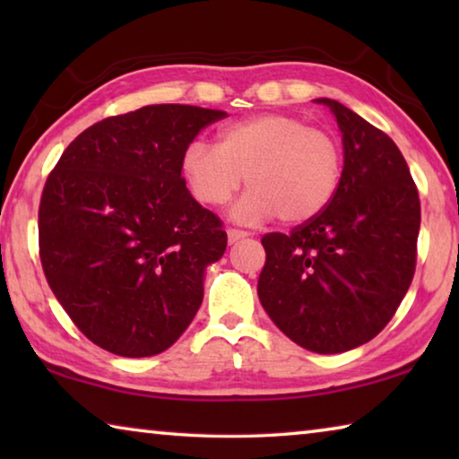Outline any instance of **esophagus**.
<instances>
[{"label": "esophagus", "instance_id": "esophagus-1", "mask_svg": "<svg viewBox=\"0 0 459 459\" xmlns=\"http://www.w3.org/2000/svg\"><path fill=\"white\" fill-rule=\"evenodd\" d=\"M227 237H229V243L232 245V243H238L240 238L248 237V232L247 230H240V229H229L227 230Z\"/></svg>", "mask_w": 459, "mask_h": 459}]
</instances>
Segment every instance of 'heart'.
Masks as SVG:
<instances>
[{"instance_id": "obj_1", "label": "heart", "mask_w": 459, "mask_h": 459, "mask_svg": "<svg viewBox=\"0 0 459 459\" xmlns=\"http://www.w3.org/2000/svg\"><path fill=\"white\" fill-rule=\"evenodd\" d=\"M342 145L328 129L285 113H259L222 127L219 143L196 139L182 153L192 198L219 208L243 182L251 186L235 216L261 222L279 216L301 224L322 214L342 182Z\"/></svg>"}]
</instances>
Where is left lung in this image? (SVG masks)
I'll return each mask as SVG.
<instances>
[{"instance_id":"1","label":"left lung","mask_w":459,"mask_h":459,"mask_svg":"<svg viewBox=\"0 0 459 459\" xmlns=\"http://www.w3.org/2000/svg\"><path fill=\"white\" fill-rule=\"evenodd\" d=\"M344 169L336 196L287 235L261 238L259 299L287 338L306 351L338 354L391 322L415 275L421 204L399 147L338 100Z\"/></svg>"}]
</instances>
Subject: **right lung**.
<instances>
[{
    "instance_id": "1",
    "label": "right lung",
    "mask_w": 459,
    "mask_h": 459,
    "mask_svg": "<svg viewBox=\"0 0 459 459\" xmlns=\"http://www.w3.org/2000/svg\"><path fill=\"white\" fill-rule=\"evenodd\" d=\"M227 117L192 105H147L95 123L44 184L38 245L50 290L76 328L105 351H168L204 298V267L227 232L186 188L182 153Z\"/></svg>"
}]
</instances>
